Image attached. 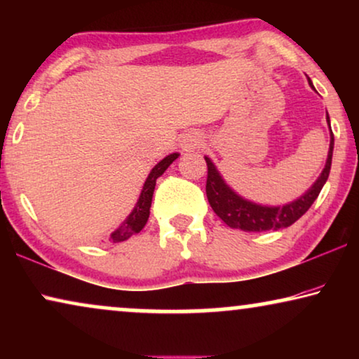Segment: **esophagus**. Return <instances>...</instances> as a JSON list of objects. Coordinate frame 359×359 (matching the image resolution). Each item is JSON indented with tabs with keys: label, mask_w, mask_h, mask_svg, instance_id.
Masks as SVG:
<instances>
[{
	"label": "esophagus",
	"mask_w": 359,
	"mask_h": 359,
	"mask_svg": "<svg viewBox=\"0 0 359 359\" xmlns=\"http://www.w3.org/2000/svg\"><path fill=\"white\" fill-rule=\"evenodd\" d=\"M201 145H203V140H201V135L196 134V132H189V134H186L183 139H181V149L186 151L199 149Z\"/></svg>",
	"instance_id": "esophagus-1"
}]
</instances>
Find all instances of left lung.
<instances>
[{
	"instance_id": "8db88e82",
	"label": "left lung",
	"mask_w": 359,
	"mask_h": 359,
	"mask_svg": "<svg viewBox=\"0 0 359 359\" xmlns=\"http://www.w3.org/2000/svg\"><path fill=\"white\" fill-rule=\"evenodd\" d=\"M309 85H312L311 78H307ZM327 124L330 129V147H328V155L325 166H323L322 173L318 178L313 181V184L309 188L302 196L297 199L291 201V203L283 205H264L253 203V201L245 199L238 193L230 188L225 183V180L220 175L217 166L209 156H204L205 163H208V184H205V194H208V201L210 208L220 219L224 220L229 227L240 229L243 232H266V230H278L289 227L301 219L304 214L307 212L309 208L320 194L323 184L327 183L328 175H330L332 168V155H333V139L332 127H330V117L327 114Z\"/></svg>"
}]
</instances>
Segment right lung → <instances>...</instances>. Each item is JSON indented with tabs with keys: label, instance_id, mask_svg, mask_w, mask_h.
<instances>
[{
	"label": "right lung",
	"instance_id": "right-lung-1",
	"mask_svg": "<svg viewBox=\"0 0 359 359\" xmlns=\"http://www.w3.org/2000/svg\"><path fill=\"white\" fill-rule=\"evenodd\" d=\"M180 154H170L166 155L163 160H160L156 163L151 171L147 176L144 188L140 191L139 199H137V204L132 209V212L127 215L124 222H122L119 227H117L114 232L109 235V242L112 243H119L124 242V240L130 238L132 235L139 233L142 229L145 227L147 220H149L150 215V208H151V198H154V191H155V184H156V178H160L161 175L165 173L166 168L173 163V161L178 158Z\"/></svg>",
	"mask_w": 359,
	"mask_h": 359
}]
</instances>
